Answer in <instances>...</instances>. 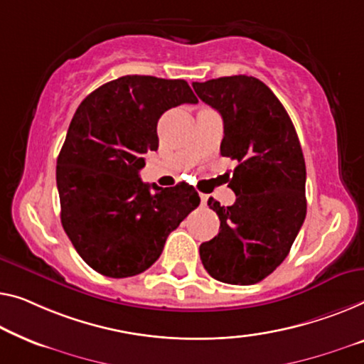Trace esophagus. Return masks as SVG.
<instances>
[{"instance_id": "34e87169", "label": "esophagus", "mask_w": 364, "mask_h": 364, "mask_svg": "<svg viewBox=\"0 0 364 364\" xmlns=\"http://www.w3.org/2000/svg\"><path fill=\"white\" fill-rule=\"evenodd\" d=\"M208 194H200V205H208Z\"/></svg>"}]
</instances>
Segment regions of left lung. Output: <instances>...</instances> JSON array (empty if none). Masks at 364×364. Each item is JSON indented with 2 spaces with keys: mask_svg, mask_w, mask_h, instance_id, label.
Masks as SVG:
<instances>
[{
  "mask_svg": "<svg viewBox=\"0 0 364 364\" xmlns=\"http://www.w3.org/2000/svg\"><path fill=\"white\" fill-rule=\"evenodd\" d=\"M224 121L222 156L238 161L229 183L235 203L208 200L219 234L200 243L214 279L255 284L284 262L306 219V161L284 106L263 81L247 75L193 83Z\"/></svg>",
  "mask_w": 364,
  "mask_h": 364,
  "instance_id": "8db88e82",
  "label": "left lung"
}]
</instances>
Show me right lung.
Returning a JSON list of instances; mask_svg holds the SVG:
<instances>
[{
	"label": "right lung",
	"instance_id": "obj_1",
	"mask_svg": "<svg viewBox=\"0 0 364 364\" xmlns=\"http://www.w3.org/2000/svg\"><path fill=\"white\" fill-rule=\"evenodd\" d=\"M198 97L184 80L127 75L81 101L57 159L62 225L88 267L109 278L149 269L200 199L188 183L140 180L165 111Z\"/></svg>",
	"mask_w": 364,
	"mask_h": 364
}]
</instances>
